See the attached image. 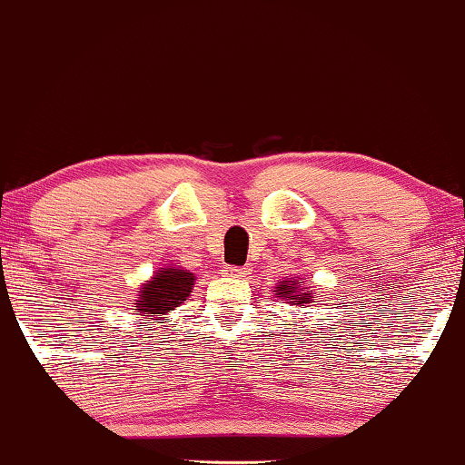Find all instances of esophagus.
Listing matches in <instances>:
<instances>
[{
  "instance_id": "34e87169",
  "label": "esophagus",
  "mask_w": 465,
  "mask_h": 465,
  "mask_svg": "<svg viewBox=\"0 0 465 465\" xmlns=\"http://www.w3.org/2000/svg\"><path fill=\"white\" fill-rule=\"evenodd\" d=\"M224 272L226 277H234V279H245L247 275H250V269L247 266H224Z\"/></svg>"
}]
</instances>
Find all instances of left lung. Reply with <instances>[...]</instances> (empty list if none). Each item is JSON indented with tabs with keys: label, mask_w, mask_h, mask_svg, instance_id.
<instances>
[{
	"label": "left lung",
	"mask_w": 465,
	"mask_h": 465,
	"mask_svg": "<svg viewBox=\"0 0 465 465\" xmlns=\"http://www.w3.org/2000/svg\"><path fill=\"white\" fill-rule=\"evenodd\" d=\"M272 292H275V298H283V301H288L290 307L292 304H296V307H307V304L315 301L313 290L304 288L302 277L283 279V282L277 283V288Z\"/></svg>",
	"instance_id": "8db88e82"
}]
</instances>
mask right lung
<instances>
[{"label": "right lung", "mask_w": 465, "mask_h": 465, "mask_svg": "<svg viewBox=\"0 0 465 465\" xmlns=\"http://www.w3.org/2000/svg\"><path fill=\"white\" fill-rule=\"evenodd\" d=\"M194 282V272L182 269V266L169 264L164 269H158L148 282L139 285L137 296L131 302L135 307L133 311L135 315H142L143 322L164 320L163 315H169L183 301H188Z\"/></svg>", "instance_id": "1"}]
</instances>
